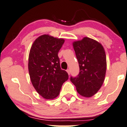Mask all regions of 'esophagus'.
<instances>
[{"label":"esophagus","instance_id":"esophagus-1","mask_svg":"<svg viewBox=\"0 0 127 127\" xmlns=\"http://www.w3.org/2000/svg\"><path fill=\"white\" fill-rule=\"evenodd\" d=\"M67 73H68V75H70V70H69V69H67Z\"/></svg>","mask_w":127,"mask_h":127}]
</instances>
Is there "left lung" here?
Masks as SVG:
<instances>
[{"label": "left lung", "mask_w": 127, "mask_h": 127, "mask_svg": "<svg viewBox=\"0 0 127 127\" xmlns=\"http://www.w3.org/2000/svg\"><path fill=\"white\" fill-rule=\"evenodd\" d=\"M80 72L70 81L76 87L78 94L90 97L97 93L103 84L106 73L105 50L100 43L92 38L84 37L73 43Z\"/></svg>", "instance_id": "obj_1"}]
</instances>
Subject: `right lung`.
Wrapping results in <instances>:
<instances>
[{"instance_id":"right-lung-1","label":"right lung","mask_w":127,"mask_h":127,"mask_svg":"<svg viewBox=\"0 0 127 127\" xmlns=\"http://www.w3.org/2000/svg\"><path fill=\"white\" fill-rule=\"evenodd\" d=\"M64 43L62 38L44 34L38 37L30 49L28 68L30 80L38 94L46 99L59 95L68 75L60 67L58 53Z\"/></svg>"}]
</instances>
